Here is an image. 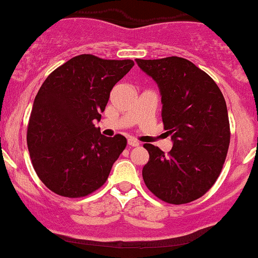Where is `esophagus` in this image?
<instances>
[{
	"instance_id": "1",
	"label": "esophagus",
	"mask_w": 258,
	"mask_h": 258,
	"mask_svg": "<svg viewBox=\"0 0 258 258\" xmlns=\"http://www.w3.org/2000/svg\"><path fill=\"white\" fill-rule=\"evenodd\" d=\"M128 145H130V146H139L140 143L137 139H134V138H129Z\"/></svg>"
}]
</instances>
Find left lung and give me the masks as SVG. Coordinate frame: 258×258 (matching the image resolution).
Masks as SVG:
<instances>
[{
	"label": "left lung",
	"instance_id": "obj_1",
	"mask_svg": "<svg viewBox=\"0 0 258 258\" xmlns=\"http://www.w3.org/2000/svg\"><path fill=\"white\" fill-rule=\"evenodd\" d=\"M160 88L162 121L173 146L167 155L145 144L150 155L143 168L146 187L170 204L204 196L221 172L230 144L225 99L214 80L178 56L135 60Z\"/></svg>",
	"mask_w": 258,
	"mask_h": 258
}]
</instances>
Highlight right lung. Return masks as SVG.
I'll use <instances>...</instances> for the list:
<instances>
[{"mask_svg": "<svg viewBox=\"0 0 258 258\" xmlns=\"http://www.w3.org/2000/svg\"><path fill=\"white\" fill-rule=\"evenodd\" d=\"M134 66L133 60L75 56L46 77L35 96L27 144L40 181L56 195L80 198L106 183L126 146L118 134L104 137L101 120L112 88Z\"/></svg>", "mask_w": 258, "mask_h": 258, "instance_id": "add662e5", "label": "right lung"}]
</instances>
